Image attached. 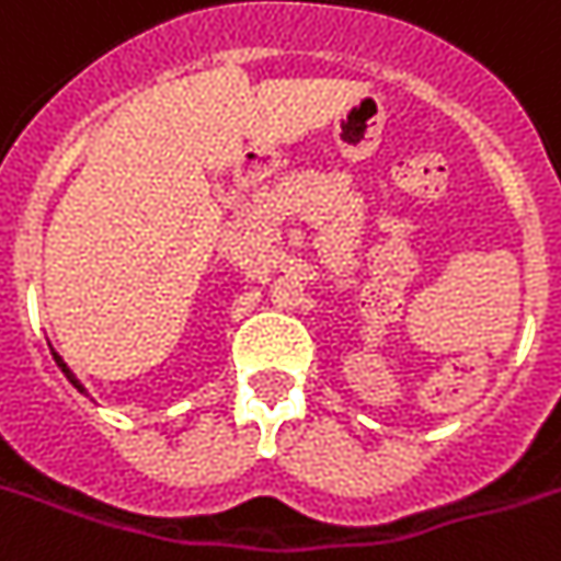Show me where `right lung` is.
Instances as JSON below:
<instances>
[{
  "instance_id": "1",
  "label": "right lung",
  "mask_w": 561,
  "mask_h": 561,
  "mask_svg": "<svg viewBox=\"0 0 561 561\" xmlns=\"http://www.w3.org/2000/svg\"><path fill=\"white\" fill-rule=\"evenodd\" d=\"M51 357H55V363H58V366H61V373H65V376H68L70 385H73V388H77V391H83V385H80V381H77V376H73V373H70V369H68V363H65V359L58 357V354H51Z\"/></svg>"
}]
</instances>
